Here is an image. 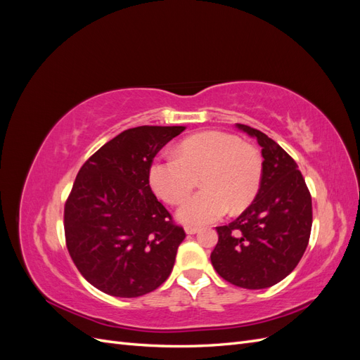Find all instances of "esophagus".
I'll return each instance as SVG.
<instances>
[{"label": "esophagus", "mask_w": 360, "mask_h": 360, "mask_svg": "<svg viewBox=\"0 0 360 360\" xmlns=\"http://www.w3.org/2000/svg\"><path fill=\"white\" fill-rule=\"evenodd\" d=\"M184 231H186V234H197L200 231V228H197V226H186V228H184Z\"/></svg>", "instance_id": "1"}]
</instances>
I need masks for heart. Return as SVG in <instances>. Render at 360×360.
<instances>
[{"label": "heart", "mask_w": 360, "mask_h": 360, "mask_svg": "<svg viewBox=\"0 0 360 360\" xmlns=\"http://www.w3.org/2000/svg\"><path fill=\"white\" fill-rule=\"evenodd\" d=\"M202 189L184 200L177 212L188 225L212 224L228 212L245 210L263 180L259 151L225 132L189 136L174 150V156L153 160L148 169L151 189L169 204L180 202L197 186Z\"/></svg>", "instance_id": "b5f03b06"}]
</instances>
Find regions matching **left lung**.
<instances>
[{
    "label": "left lung",
    "instance_id": "left-lung-1",
    "mask_svg": "<svg viewBox=\"0 0 360 360\" xmlns=\"http://www.w3.org/2000/svg\"><path fill=\"white\" fill-rule=\"evenodd\" d=\"M263 155V180L255 200L231 224L216 226L210 255L214 270L233 285L261 290L278 284L296 269L307 250L312 201L297 163L274 139L246 124Z\"/></svg>",
    "mask_w": 360,
    "mask_h": 360
}]
</instances>
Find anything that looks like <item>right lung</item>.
<instances>
[{"label":"right lung","mask_w":360,"mask_h":360,"mask_svg":"<svg viewBox=\"0 0 360 360\" xmlns=\"http://www.w3.org/2000/svg\"><path fill=\"white\" fill-rule=\"evenodd\" d=\"M184 126L127 129L79 169L64 205V234L75 266L93 287L138 297L167 281L184 230L151 192L148 169Z\"/></svg>","instance_id":"obj_1"}]
</instances>
